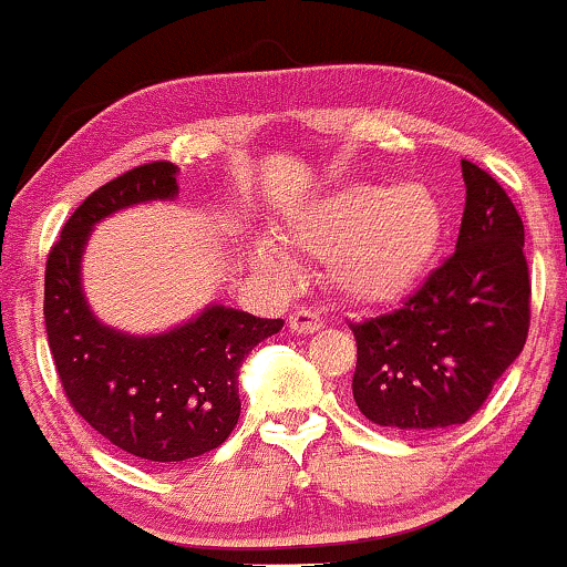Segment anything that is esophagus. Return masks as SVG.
<instances>
[{
    "instance_id": "34e87169",
    "label": "esophagus",
    "mask_w": 567,
    "mask_h": 567,
    "mask_svg": "<svg viewBox=\"0 0 567 567\" xmlns=\"http://www.w3.org/2000/svg\"><path fill=\"white\" fill-rule=\"evenodd\" d=\"M322 326H326V320H322L318 312L299 310V312L289 315V330H291V333L310 336V333H318V330H320Z\"/></svg>"
}]
</instances>
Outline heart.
I'll return each instance as SVG.
<instances>
[{"label": "heart", "mask_w": 567, "mask_h": 567, "mask_svg": "<svg viewBox=\"0 0 567 567\" xmlns=\"http://www.w3.org/2000/svg\"><path fill=\"white\" fill-rule=\"evenodd\" d=\"M443 226V205L422 182H349L299 205L278 237L291 252L328 260L330 286L343 299L388 305L427 274ZM249 255L262 274L291 276V260L270 239L255 237Z\"/></svg>", "instance_id": "1"}]
</instances>
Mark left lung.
<instances>
[{"label": "left lung", "instance_id": "left-lung-1", "mask_svg": "<svg viewBox=\"0 0 567 567\" xmlns=\"http://www.w3.org/2000/svg\"><path fill=\"white\" fill-rule=\"evenodd\" d=\"M466 203L453 255L399 310L351 326V391L380 427L427 435L476 414L528 333V268L516 205L461 161Z\"/></svg>", "mask_w": 567, "mask_h": 567}]
</instances>
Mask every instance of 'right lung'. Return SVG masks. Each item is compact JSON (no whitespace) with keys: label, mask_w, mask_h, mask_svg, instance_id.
<instances>
[{"label":"right lung","mask_w":567,"mask_h":567,"mask_svg":"<svg viewBox=\"0 0 567 567\" xmlns=\"http://www.w3.org/2000/svg\"><path fill=\"white\" fill-rule=\"evenodd\" d=\"M179 166L156 161L87 195L49 252L43 320L64 393L120 451L164 466L216 451L239 422V370L284 328L210 301L158 333H127L93 312L83 289L91 234L114 213L179 195Z\"/></svg>","instance_id":"right-lung-1"}]
</instances>
